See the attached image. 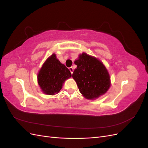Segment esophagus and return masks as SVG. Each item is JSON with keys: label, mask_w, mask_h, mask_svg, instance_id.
Wrapping results in <instances>:
<instances>
[{"label": "esophagus", "mask_w": 148, "mask_h": 148, "mask_svg": "<svg viewBox=\"0 0 148 148\" xmlns=\"http://www.w3.org/2000/svg\"><path fill=\"white\" fill-rule=\"evenodd\" d=\"M69 70L70 71V72H71V73L72 74L73 73V67H70L69 68Z\"/></svg>", "instance_id": "esophagus-1"}]
</instances>
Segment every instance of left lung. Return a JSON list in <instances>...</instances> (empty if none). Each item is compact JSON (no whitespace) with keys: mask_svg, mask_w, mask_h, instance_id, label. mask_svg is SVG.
Here are the masks:
<instances>
[{"mask_svg":"<svg viewBox=\"0 0 148 148\" xmlns=\"http://www.w3.org/2000/svg\"><path fill=\"white\" fill-rule=\"evenodd\" d=\"M74 63L77 68L72 77L86 99H96L108 91L111 84L110 75L101 61L83 52Z\"/></svg>","mask_w":148,"mask_h":148,"instance_id":"left-lung-1","label":"left lung"}]
</instances>
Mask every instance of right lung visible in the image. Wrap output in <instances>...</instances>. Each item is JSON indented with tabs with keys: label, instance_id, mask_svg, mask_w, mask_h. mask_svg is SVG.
<instances>
[{
	"label": "right lung",
	"instance_id": "add662e5",
	"mask_svg": "<svg viewBox=\"0 0 148 148\" xmlns=\"http://www.w3.org/2000/svg\"><path fill=\"white\" fill-rule=\"evenodd\" d=\"M71 77L70 70L52 53L39 70L38 83L43 93L54 95L60 92L65 80Z\"/></svg>",
	"mask_w": 148,
	"mask_h": 148
}]
</instances>
